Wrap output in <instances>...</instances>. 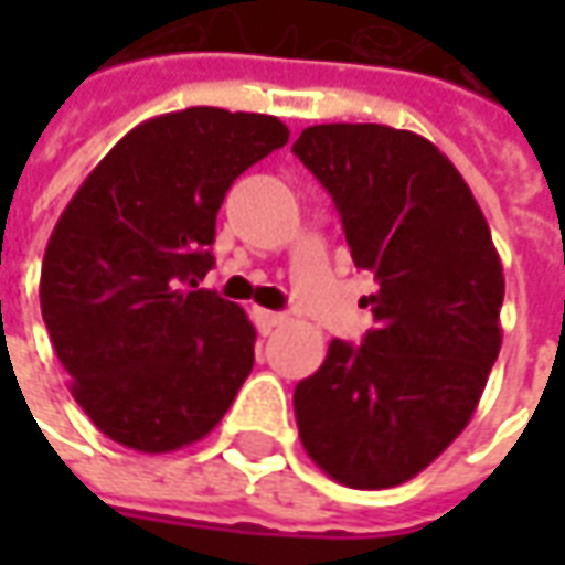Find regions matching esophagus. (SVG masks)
<instances>
[{
    "instance_id": "34e87169",
    "label": "esophagus",
    "mask_w": 565,
    "mask_h": 565,
    "mask_svg": "<svg viewBox=\"0 0 565 565\" xmlns=\"http://www.w3.org/2000/svg\"><path fill=\"white\" fill-rule=\"evenodd\" d=\"M250 317H254V323H257V330H260L264 337H267V333H273L279 323H286V317L276 315V311H264V308H254V311H250Z\"/></svg>"
}]
</instances>
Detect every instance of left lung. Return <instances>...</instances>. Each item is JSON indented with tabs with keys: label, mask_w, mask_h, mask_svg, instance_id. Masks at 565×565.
I'll return each mask as SVG.
<instances>
[{
	"label": "left lung",
	"mask_w": 565,
	"mask_h": 565,
	"mask_svg": "<svg viewBox=\"0 0 565 565\" xmlns=\"http://www.w3.org/2000/svg\"><path fill=\"white\" fill-rule=\"evenodd\" d=\"M292 153L330 191L374 330L295 386L305 452L345 488H396L471 422L500 355L503 264L459 169L390 125H311Z\"/></svg>",
	"instance_id": "obj_1"
}]
</instances>
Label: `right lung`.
<instances>
[{"label":"right lung","mask_w":565,"mask_h":565,"mask_svg":"<svg viewBox=\"0 0 565 565\" xmlns=\"http://www.w3.org/2000/svg\"><path fill=\"white\" fill-rule=\"evenodd\" d=\"M289 141L276 116L191 106L131 128L62 210L40 311L72 396L138 452L198 444L254 367V323L210 289L228 185Z\"/></svg>","instance_id":"right-lung-1"}]
</instances>
